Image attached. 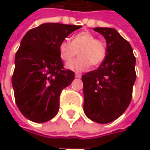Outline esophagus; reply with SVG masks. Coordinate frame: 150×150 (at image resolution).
Returning <instances> with one entry per match:
<instances>
[{
  "label": "esophagus",
  "mask_w": 150,
  "mask_h": 150,
  "mask_svg": "<svg viewBox=\"0 0 150 150\" xmlns=\"http://www.w3.org/2000/svg\"><path fill=\"white\" fill-rule=\"evenodd\" d=\"M75 78H82V74H81V73H78V72H76V73H75Z\"/></svg>",
  "instance_id": "34e87169"
}]
</instances>
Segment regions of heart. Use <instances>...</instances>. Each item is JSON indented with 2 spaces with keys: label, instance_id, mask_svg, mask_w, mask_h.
Returning <instances> with one entry per match:
<instances>
[{
  "label": "heart",
  "instance_id": "obj_1",
  "mask_svg": "<svg viewBox=\"0 0 150 150\" xmlns=\"http://www.w3.org/2000/svg\"><path fill=\"white\" fill-rule=\"evenodd\" d=\"M80 54L77 59L70 61L66 67L74 72H83L91 65L98 66L106 57V47L101 40L88 31H83L73 36L72 42L63 40L59 45V55L62 60L70 61L77 53Z\"/></svg>",
  "mask_w": 150,
  "mask_h": 150
}]
</instances>
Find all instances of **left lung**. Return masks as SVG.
I'll return each mask as SVG.
<instances>
[{
	"mask_svg": "<svg viewBox=\"0 0 150 150\" xmlns=\"http://www.w3.org/2000/svg\"><path fill=\"white\" fill-rule=\"evenodd\" d=\"M105 38L106 57L100 67L82 77L83 111L98 124L120 117L129 105L136 79V59L132 47L115 29L95 27Z\"/></svg>",
	"mask_w": 150,
	"mask_h": 150,
	"instance_id": "1",
	"label": "left lung"
}]
</instances>
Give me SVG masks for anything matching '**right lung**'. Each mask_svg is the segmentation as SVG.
I'll return each mask as SVG.
<instances>
[{
	"instance_id": "obj_1",
	"label": "right lung",
	"mask_w": 150,
	"mask_h": 150,
	"mask_svg": "<svg viewBox=\"0 0 150 150\" xmlns=\"http://www.w3.org/2000/svg\"><path fill=\"white\" fill-rule=\"evenodd\" d=\"M81 26L43 23L26 32L15 57L12 86L24 117L44 123L57 115L62 90L72 83L74 72L65 70L59 45Z\"/></svg>"
}]
</instances>
